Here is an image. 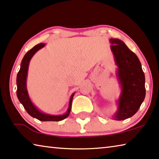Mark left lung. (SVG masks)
I'll list each match as a JSON object with an SVG mask.
<instances>
[{
	"label": "left lung",
	"mask_w": 159,
	"mask_h": 159,
	"mask_svg": "<svg viewBox=\"0 0 159 159\" xmlns=\"http://www.w3.org/2000/svg\"><path fill=\"white\" fill-rule=\"evenodd\" d=\"M110 41L118 66V79L122 85L119 108L115 119L123 120L134 115L144 100L145 76L137 55L121 40L110 39Z\"/></svg>",
	"instance_id": "8db88e82"
}]
</instances>
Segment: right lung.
Listing matches in <instances>:
<instances>
[{"label": "right lung", "instance_id": "obj_1", "mask_svg": "<svg viewBox=\"0 0 159 159\" xmlns=\"http://www.w3.org/2000/svg\"><path fill=\"white\" fill-rule=\"evenodd\" d=\"M44 46V44L42 43L35 45L33 48H32L30 51H28L25 54L23 59H22L20 69L18 73H17V96L18 100H20V102L23 105V107L27 112L30 115H31L32 117L36 118V119L40 121H54V122H58V121L64 120L65 118H66L69 116L70 110H71V102L74 93L72 94L71 97H70L69 107L66 114L63 115L55 116L44 114V113L39 112L34 106V105L32 103L31 100H30L28 93H27L26 89V79L27 75V70H28L29 62L32 56L36 53V52L38 51L39 49H41Z\"/></svg>", "mask_w": 159, "mask_h": 159}]
</instances>
